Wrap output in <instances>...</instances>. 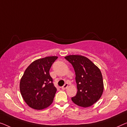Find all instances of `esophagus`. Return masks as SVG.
I'll list each match as a JSON object with an SVG mask.
<instances>
[{
    "mask_svg": "<svg viewBox=\"0 0 127 127\" xmlns=\"http://www.w3.org/2000/svg\"><path fill=\"white\" fill-rule=\"evenodd\" d=\"M68 84L67 83H65V84H64L63 87H62V88L63 89V90H65V89L68 87Z\"/></svg>",
    "mask_w": 127,
    "mask_h": 127,
    "instance_id": "obj_1",
    "label": "esophagus"
}]
</instances>
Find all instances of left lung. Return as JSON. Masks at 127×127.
<instances>
[{
    "label": "left lung",
    "mask_w": 127,
    "mask_h": 127,
    "mask_svg": "<svg viewBox=\"0 0 127 127\" xmlns=\"http://www.w3.org/2000/svg\"><path fill=\"white\" fill-rule=\"evenodd\" d=\"M74 68L77 92L72 101L82 107H90L98 101L103 94L104 84L100 69L92 62L82 55L65 57Z\"/></svg>",
    "instance_id": "1"
}]
</instances>
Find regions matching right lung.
Here are the masks:
<instances>
[{
	"label": "right lung",
	"mask_w": 127,
	"mask_h": 127,
	"mask_svg": "<svg viewBox=\"0 0 127 127\" xmlns=\"http://www.w3.org/2000/svg\"><path fill=\"white\" fill-rule=\"evenodd\" d=\"M58 56H48L33 62L20 79V91L26 104L41 110L52 103L56 88L50 75V68Z\"/></svg>",
	"instance_id": "obj_1"
}]
</instances>
